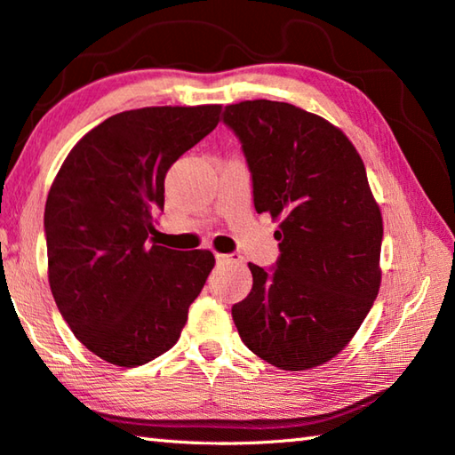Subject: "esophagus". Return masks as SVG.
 Returning <instances> with one entry per match:
<instances>
[{"label":"esophagus","instance_id":"obj_1","mask_svg":"<svg viewBox=\"0 0 455 455\" xmlns=\"http://www.w3.org/2000/svg\"><path fill=\"white\" fill-rule=\"evenodd\" d=\"M217 263L220 265H241L243 257L238 252H230V255H217Z\"/></svg>","mask_w":455,"mask_h":455}]
</instances>
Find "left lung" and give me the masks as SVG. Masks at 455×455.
<instances>
[{
  "instance_id": "obj_1",
  "label": "left lung",
  "mask_w": 455,
  "mask_h": 455,
  "mask_svg": "<svg viewBox=\"0 0 455 455\" xmlns=\"http://www.w3.org/2000/svg\"><path fill=\"white\" fill-rule=\"evenodd\" d=\"M222 122L243 144L257 212L281 220L271 273L233 307L243 343L287 371L327 363L367 317L381 284L383 220L363 160L325 118L287 102L246 100Z\"/></svg>"
}]
</instances>
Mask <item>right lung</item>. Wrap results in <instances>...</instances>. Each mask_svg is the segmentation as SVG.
<instances>
[{"label":"right lung","instance_id":"1","mask_svg":"<svg viewBox=\"0 0 455 455\" xmlns=\"http://www.w3.org/2000/svg\"><path fill=\"white\" fill-rule=\"evenodd\" d=\"M219 104L114 114L74 146L45 200L48 279L61 317L94 355L144 365L179 341L214 267L211 251L152 243L168 168L217 128Z\"/></svg>","mask_w":455,"mask_h":455}]
</instances>
